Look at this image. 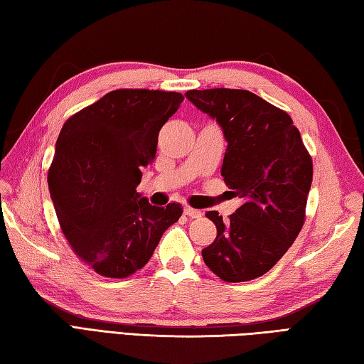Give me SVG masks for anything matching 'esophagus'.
<instances>
[{"mask_svg":"<svg viewBox=\"0 0 364 364\" xmlns=\"http://www.w3.org/2000/svg\"><path fill=\"white\" fill-rule=\"evenodd\" d=\"M184 214H186L191 219H200L203 215V213L200 210H194V208H189V206L184 208Z\"/></svg>","mask_w":364,"mask_h":364,"instance_id":"1","label":"esophagus"}]
</instances>
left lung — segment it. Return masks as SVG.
Returning a JSON list of instances; mask_svg holds the SVG:
<instances>
[{"label":"left lung","instance_id":"8db88e82","mask_svg":"<svg viewBox=\"0 0 364 364\" xmlns=\"http://www.w3.org/2000/svg\"><path fill=\"white\" fill-rule=\"evenodd\" d=\"M186 98L220 127L227 141L220 173L244 202L228 220L206 213L218 236L202 250L203 261L223 282L253 280L272 269L300 233L311 158L289 115L249 90H189Z\"/></svg>","mask_w":364,"mask_h":364}]
</instances>
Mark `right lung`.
<instances>
[{"mask_svg": "<svg viewBox=\"0 0 364 364\" xmlns=\"http://www.w3.org/2000/svg\"><path fill=\"white\" fill-rule=\"evenodd\" d=\"M178 92L120 89L60 129L48 172L54 210L73 252L95 270L125 278L142 269L181 205H150L137 192L158 134L183 103Z\"/></svg>", "mask_w": 364, "mask_h": 364, "instance_id": "right-lung-1", "label": "right lung"}]
</instances>
